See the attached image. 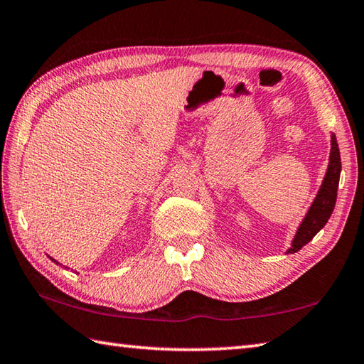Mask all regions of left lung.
<instances>
[{
  "label": "left lung",
  "instance_id": "obj_1",
  "mask_svg": "<svg viewBox=\"0 0 364 364\" xmlns=\"http://www.w3.org/2000/svg\"><path fill=\"white\" fill-rule=\"evenodd\" d=\"M339 176H341V154L339 146L336 141L334 133L331 134V150H330V163H328L326 174L323 182L320 185V190L312 205L307 210L303 222L298 226L296 235H294L291 247L287 253H294L303 249V247L312 241V237L323 228L328 218L331 217L336 198H338V187H339Z\"/></svg>",
  "mask_w": 364,
  "mask_h": 364
}]
</instances>
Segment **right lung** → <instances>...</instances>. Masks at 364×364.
<instances>
[{"label":"right lung","mask_w":364,"mask_h":364,"mask_svg":"<svg viewBox=\"0 0 364 364\" xmlns=\"http://www.w3.org/2000/svg\"><path fill=\"white\" fill-rule=\"evenodd\" d=\"M47 257H49V255H47ZM49 258H50V259H52V262H55V263H57V264H60V263H58V262H57V259H53V258H52V257H49Z\"/></svg>","instance_id":"obj_1"}]
</instances>
